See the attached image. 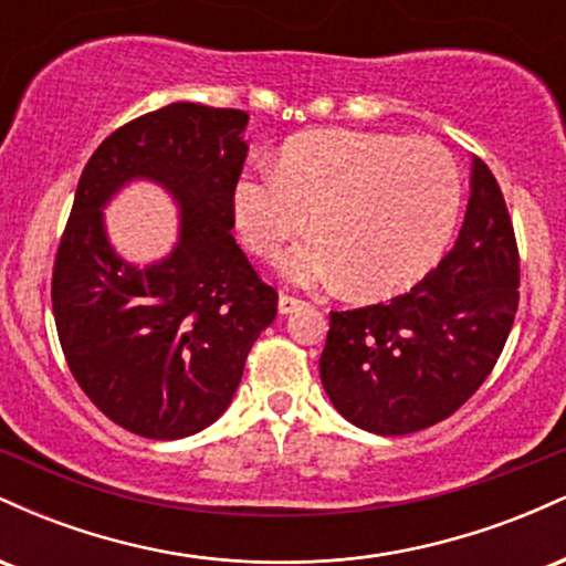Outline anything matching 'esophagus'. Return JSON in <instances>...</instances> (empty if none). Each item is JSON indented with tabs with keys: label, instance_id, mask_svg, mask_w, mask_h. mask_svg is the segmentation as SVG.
Segmentation results:
<instances>
[{
	"label": "esophagus",
	"instance_id": "34e87169",
	"mask_svg": "<svg viewBox=\"0 0 566 566\" xmlns=\"http://www.w3.org/2000/svg\"><path fill=\"white\" fill-rule=\"evenodd\" d=\"M305 301L303 297H295V295H287V292H282L279 295V314H292L295 308H301Z\"/></svg>",
	"mask_w": 566,
	"mask_h": 566
}]
</instances>
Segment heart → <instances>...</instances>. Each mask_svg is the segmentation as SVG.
Wrapping results in <instances>:
<instances>
[{"label":"heart","mask_w":566,"mask_h":566,"mask_svg":"<svg viewBox=\"0 0 566 566\" xmlns=\"http://www.w3.org/2000/svg\"><path fill=\"white\" fill-rule=\"evenodd\" d=\"M460 197L458 161L437 140L316 129L284 143L279 167L244 172L231 205L244 244L265 261L311 220L316 239L284 261L292 282L343 279L356 297H391L437 265Z\"/></svg>","instance_id":"heart-1"}]
</instances>
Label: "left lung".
<instances>
[{"label":"left lung","instance_id":"8db88e82","mask_svg":"<svg viewBox=\"0 0 566 566\" xmlns=\"http://www.w3.org/2000/svg\"><path fill=\"white\" fill-rule=\"evenodd\" d=\"M516 308V233L495 175L476 157L463 229L437 269L388 303L329 311L324 391L369 433L437 426L497 365Z\"/></svg>","mask_w":566,"mask_h":566}]
</instances>
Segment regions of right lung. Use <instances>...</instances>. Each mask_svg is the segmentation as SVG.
Wrapping results in <instances>:
<instances>
[{"instance_id": "right-lung-1", "label": "right lung", "mask_w": 566, "mask_h": 566, "mask_svg": "<svg viewBox=\"0 0 566 566\" xmlns=\"http://www.w3.org/2000/svg\"><path fill=\"white\" fill-rule=\"evenodd\" d=\"M247 116L170 103L114 129L84 165L53 265V316L87 399L146 439L216 423L247 354L276 319L279 295L231 237ZM129 177L170 187L185 210L167 262L135 270L113 255L99 207Z\"/></svg>"}]
</instances>
